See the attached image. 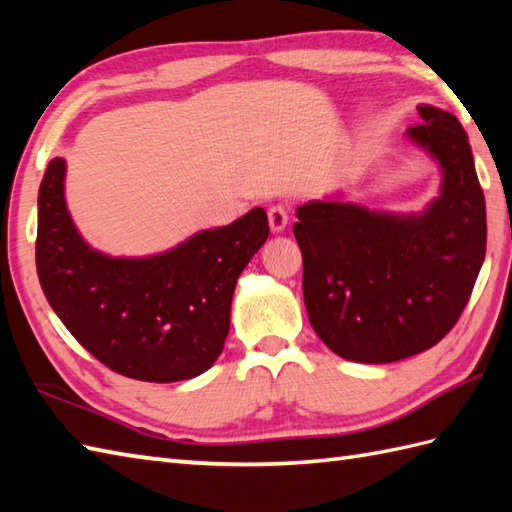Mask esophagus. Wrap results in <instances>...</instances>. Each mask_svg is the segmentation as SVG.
<instances>
[{
    "instance_id": "obj_1",
    "label": "esophagus",
    "mask_w": 512,
    "mask_h": 512,
    "mask_svg": "<svg viewBox=\"0 0 512 512\" xmlns=\"http://www.w3.org/2000/svg\"><path fill=\"white\" fill-rule=\"evenodd\" d=\"M268 224L270 231L281 233L288 226V209L284 204H275L268 209Z\"/></svg>"
}]
</instances>
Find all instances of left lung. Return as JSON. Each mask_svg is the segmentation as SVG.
Segmentation results:
<instances>
[{
	"mask_svg": "<svg viewBox=\"0 0 512 512\" xmlns=\"http://www.w3.org/2000/svg\"><path fill=\"white\" fill-rule=\"evenodd\" d=\"M407 129L442 169L440 198L418 215L321 200L297 209L303 301L319 339L354 363H394L458 323L486 255V204L469 138L453 114L418 107Z\"/></svg>",
	"mask_w": 512,
	"mask_h": 512,
	"instance_id": "left-lung-1",
	"label": "left lung"
}]
</instances>
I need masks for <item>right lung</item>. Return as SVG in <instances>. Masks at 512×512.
<instances>
[{
	"mask_svg": "<svg viewBox=\"0 0 512 512\" xmlns=\"http://www.w3.org/2000/svg\"><path fill=\"white\" fill-rule=\"evenodd\" d=\"M65 160L39 187L37 275L52 310L112 372L176 383L224 350L237 277L268 239L264 209L200 231L151 257H107L76 231L63 198Z\"/></svg>",
	"mask_w": 512,
	"mask_h": 512,
	"instance_id": "right-lung-1",
	"label": "right lung"
}]
</instances>
